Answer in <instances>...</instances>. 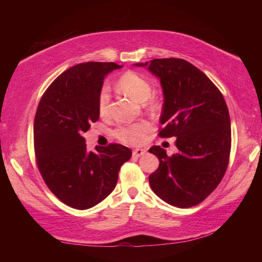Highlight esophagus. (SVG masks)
I'll use <instances>...</instances> for the list:
<instances>
[{
	"instance_id": "esophagus-1",
	"label": "esophagus",
	"mask_w": 262,
	"mask_h": 262,
	"mask_svg": "<svg viewBox=\"0 0 262 262\" xmlns=\"http://www.w3.org/2000/svg\"><path fill=\"white\" fill-rule=\"evenodd\" d=\"M145 153H146L145 149L136 148V149H134V151H133V157H134V158H140V157H142V155H144Z\"/></svg>"
}]
</instances>
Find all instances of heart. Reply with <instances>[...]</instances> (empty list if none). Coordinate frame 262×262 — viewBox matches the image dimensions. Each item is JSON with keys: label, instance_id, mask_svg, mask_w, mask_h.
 I'll return each instance as SVG.
<instances>
[{"label": "heart", "instance_id": "b5f03b06", "mask_svg": "<svg viewBox=\"0 0 262 262\" xmlns=\"http://www.w3.org/2000/svg\"><path fill=\"white\" fill-rule=\"evenodd\" d=\"M117 88L120 92L126 94L127 97L132 98L135 101L140 103H145L147 109L155 110L158 109V103L155 100L151 98L152 86L149 82L143 77L142 75L135 73V72H126L122 74L118 82H117ZM99 114L102 117L108 115L109 111V93L107 89H102L101 93L99 96ZM148 130V124L145 121L136 122L132 125H122L119 126L115 130L114 135L116 138L122 143L130 144V145H137V144L143 143L145 134Z\"/></svg>", "mask_w": 262, "mask_h": 262}]
</instances>
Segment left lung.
I'll return each instance as SVG.
<instances>
[{
    "label": "left lung",
    "instance_id": "obj_1",
    "mask_svg": "<svg viewBox=\"0 0 262 262\" xmlns=\"http://www.w3.org/2000/svg\"><path fill=\"white\" fill-rule=\"evenodd\" d=\"M160 80L163 108L160 137H177L178 152L152 146L160 161L148 181L155 194L180 208L198 205L223 179L231 152V120L223 94L198 70L181 58L137 63Z\"/></svg>",
    "mask_w": 262,
    "mask_h": 262
}]
</instances>
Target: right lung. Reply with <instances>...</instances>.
Listing matches in <instances>:
<instances>
[{
  "mask_svg": "<svg viewBox=\"0 0 262 262\" xmlns=\"http://www.w3.org/2000/svg\"><path fill=\"white\" fill-rule=\"evenodd\" d=\"M122 66L88 62L65 71L43 93L33 122L38 169L60 202L88 209L114 190L120 166L132 151L120 144L88 151L85 138L91 122L99 119V96L104 77Z\"/></svg>",
  "mask_w": 262,
  "mask_h": 262,
  "instance_id": "obj_1",
  "label": "right lung"
}]
</instances>
